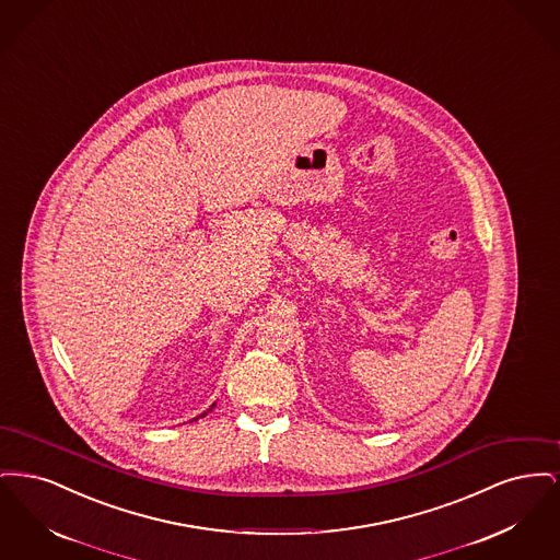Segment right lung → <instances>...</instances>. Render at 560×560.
<instances>
[{"label": "right lung", "mask_w": 560, "mask_h": 560, "mask_svg": "<svg viewBox=\"0 0 560 560\" xmlns=\"http://www.w3.org/2000/svg\"><path fill=\"white\" fill-rule=\"evenodd\" d=\"M212 407H213V405H212ZM212 407H210V409H212Z\"/></svg>", "instance_id": "add662e5"}]
</instances>
